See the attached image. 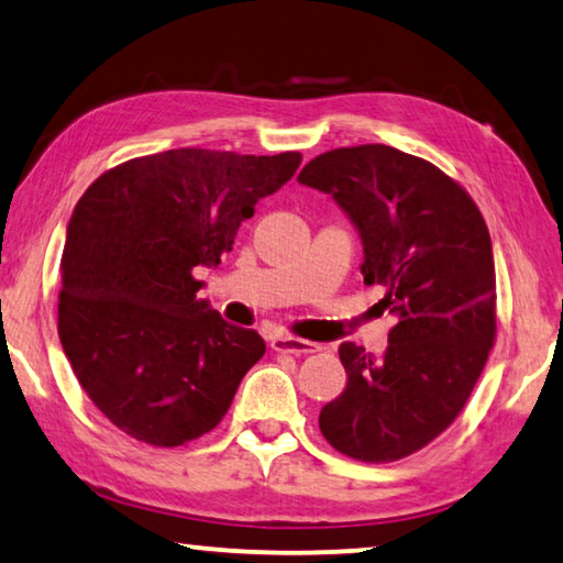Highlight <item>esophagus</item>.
I'll return each mask as SVG.
<instances>
[{"label":"esophagus","instance_id":"34e87169","mask_svg":"<svg viewBox=\"0 0 563 563\" xmlns=\"http://www.w3.org/2000/svg\"><path fill=\"white\" fill-rule=\"evenodd\" d=\"M272 347L276 352H287V354H314L319 352V344L317 342H309V340H301V336H289V334H279L272 340Z\"/></svg>","mask_w":563,"mask_h":563}]
</instances>
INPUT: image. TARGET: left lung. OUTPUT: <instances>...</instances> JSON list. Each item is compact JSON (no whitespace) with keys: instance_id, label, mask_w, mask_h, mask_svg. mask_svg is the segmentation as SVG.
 <instances>
[{"instance_id":"left-lung-1","label":"left lung","mask_w":563,"mask_h":563,"mask_svg":"<svg viewBox=\"0 0 563 563\" xmlns=\"http://www.w3.org/2000/svg\"><path fill=\"white\" fill-rule=\"evenodd\" d=\"M299 184L350 216L365 284L385 289L379 307L395 317L379 360L340 344L347 387L319 412V430L354 461H400L451 428L496 342L488 227L457 180L390 145L327 151Z\"/></svg>"}]
</instances>
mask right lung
<instances>
[{"instance_id": "obj_1", "label": "right lung", "mask_w": 563, "mask_h": 563, "mask_svg": "<svg viewBox=\"0 0 563 563\" xmlns=\"http://www.w3.org/2000/svg\"><path fill=\"white\" fill-rule=\"evenodd\" d=\"M299 163L297 151H163L106 170L77 201L57 332L77 383L125 435L155 448L201 438L264 357L258 332L198 299L196 266H219Z\"/></svg>"}]
</instances>
